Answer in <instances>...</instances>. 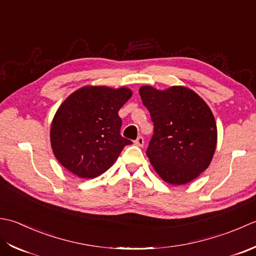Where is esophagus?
Masks as SVG:
<instances>
[{
  "instance_id": "esophagus-1",
  "label": "esophagus",
  "mask_w": 256,
  "mask_h": 256,
  "mask_svg": "<svg viewBox=\"0 0 256 256\" xmlns=\"http://www.w3.org/2000/svg\"><path fill=\"white\" fill-rule=\"evenodd\" d=\"M144 144V138L142 137V136H140V137H138L137 139L134 140V144H137L138 147H142Z\"/></svg>"
}]
</instances>
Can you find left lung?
<instances>
[{
  "mask_svg": "<svg viewBox=\"0 0 256 256\" xmlns=\"http://www.w3.org/2000/svg\"><path fill=\"white\" fill-rule=\"evenodd\" d=\"M154 122L147 156L166 184L181 186L196 179L210 166L218 130L210 107L190 88L171 86L159 90L139 88Z\"/></svg>",
  "mask_w": 256,
  "mask_h": 256,
  "instance_id": "1",
  "label": "left lung"
}]
</instances>
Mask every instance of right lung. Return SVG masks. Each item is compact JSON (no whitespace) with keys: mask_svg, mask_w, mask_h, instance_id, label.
Listing matches in <instances>:
<instances>
[{"mask_svg":"<svg viewBox=\"0 0 256 256\" xmlns=\"http://www.w3.org/2000/svg\"><path fill=\"white\" fill-rule=\"evenodd\" d=\"M132 92L127 87L85 86L57 109L50 144L58 162L84 179L100 176L114 164L130 140L122 137L118 112Z\"/></svg>","mask_w":256,"mask_h":256,"instance_id":"1","label":"right lung"}]
</instances>
